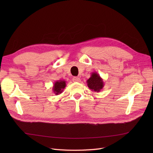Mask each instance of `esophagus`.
<instances>
[{"instance_id": "34e87169", "label": "esophagus", "mask_w": 153, "mask_h": 153, "mask_svg": "<svg viewBox=\"0 0 153 153\" xmlns=\"http://www.w3.org/2000/svg\"><path fill=\"white\" fill-rule=\"evenodd\" d=\"M73 82H80V78H78V77H73Z\"/></svg>"}]
</instances>
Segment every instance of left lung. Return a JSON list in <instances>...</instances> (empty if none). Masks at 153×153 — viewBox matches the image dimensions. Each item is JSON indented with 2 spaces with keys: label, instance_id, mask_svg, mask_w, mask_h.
Instances as JSON below:
<instances>
[{
  "label": "left lung",
  "instance_id": "8db88e82",
  "mask_svg": "<svg viewBox=\"0 0 153 153\" xmlns=\"http://www.w3.org/2000/svg\"><path fill=\"white\" fill-rule=\"evenodd\" d=\"M88 87L92 91L99 92L104 87V82L102 78L96 72H92L91 77L87 80Z\"/></svg>",
  "mask_w": 153,
  "mask_h": 153
}]
</instances>
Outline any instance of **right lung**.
<instances>
[{"label":"right lung","instance_id":"add662e5","mask_svg":"<svg viewBox=\"0 0 153 153\" xmlns=\"http://www.w3.org/2000/svg\"><path fill=\"white\" fill-rule=\"evenodd\" d=\"M66 82L65 80H59L54 83L52 87V90L55 95H59L62 93L64 88L66 86Z\"/></svg>","mask_w":153,"mask_h":153}]
</instances>
